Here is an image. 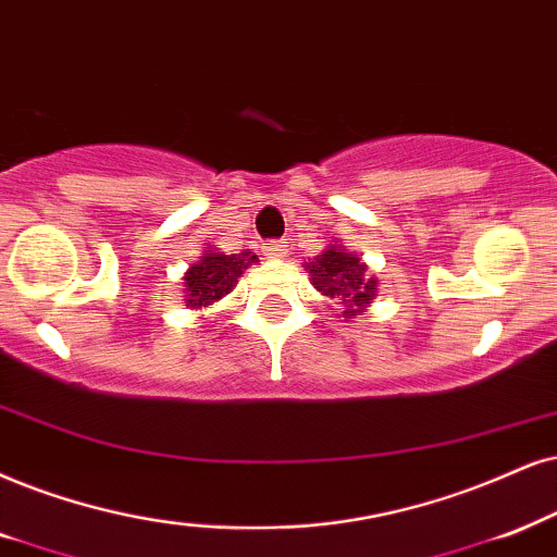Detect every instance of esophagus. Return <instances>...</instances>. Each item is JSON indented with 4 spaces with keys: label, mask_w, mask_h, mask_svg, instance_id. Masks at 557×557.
Instances as JSON below:
<instances>
[{
    "label": "esophagus",
    "mask_w": 557,
    "mask_h": 557,
    "mask_svg": "<svg viewBox=\"0 0 557 557\" xmlns=\"http://www.w3.org/2000/svg\"><path fill=\"white\" fill-rule=\"evenodd\" d=\"M287 255V242L285 238H274V242L264 244V257L270 259H283Z\"/></svg>",
    "instance_id": "1"
}]
</instances>
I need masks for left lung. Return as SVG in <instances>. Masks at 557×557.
Segmentation results:
<instances>
[{
    "label": "left lung",
    "mask_w": 557,
    "mask_h": 557,
    "mask_svg": "<svg viewBox=\"0 0 557 557\" xmlns=\"http://www.w3.org/2000/svg\"><path fill=\"white\" fill-rule=\"evenodd\" d=\"M313 285L323 295L336 300V306H344V315H360L364 306L375 298L377 280L364 277V264L355 255H347L344 249H331L308 264Z\"/></svg>",
    "instance_id": "1"
}]
</instances>
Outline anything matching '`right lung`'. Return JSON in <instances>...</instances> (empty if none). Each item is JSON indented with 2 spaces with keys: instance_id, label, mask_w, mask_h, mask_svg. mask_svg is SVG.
I'll list each match as a JSON object with an SVG mask.
<instances>
[{
  "instance_id": "obj_1",
  "label": "right lung",
  "mask_w": 557,
  "mask_h": 557,
  "mask_svg": "<svg viewBox=\"0 0 557 557\" xmlns=\"http://www.w3.org/2000/svg\"><path fill=\"white\" fill-rule=\"evenodd\" d=\"M257 262V255L244 251V255H206L200 262L193 264L185 274L187 287V306H210V302L221 300L223 295L234 290L238 277H242L246 267Z\"/></svg>"
}]
</instances>
